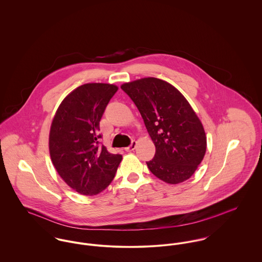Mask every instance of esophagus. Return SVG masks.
I'll return each mask as SVG.
<instances>
[{
	"instance_id": "obj_1",
	"label": "esophagus",
	"mask_w": 262,
	"mask_h": 262,
	"mask_svg": "<svg viewBox=\"0 0 262 262\" xmlns=\"http://www.w3.org/2000/svg\"><path fill=\"white\" fill-rule=\"evenodd\" d=\"M136 146H137V142H136L135 140H133V141H132V143H131L128 147H126L125 150H126V151H128V152H131V151H133V150L136 148Z\"/></svg>"
}]
</instances>
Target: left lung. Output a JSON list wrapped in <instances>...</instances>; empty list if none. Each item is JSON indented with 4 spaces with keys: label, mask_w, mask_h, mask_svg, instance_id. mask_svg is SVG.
<instances>
[{
    "label": "left lung",
    "mask_w": 262,
    "mask_h": 262,
    "mask_svg": "<svg viewBox=\"0 0 262 262\" xmlns=\"http://www.w3.org/2000/svg\"><path fill=\"white\" fill-rule=\"evenodd\" d=\"M121 89L136 105L155 145L153 159L146 162L150 171L169 185L188 180L206 154L207 136L187 99L156 77L125 82Z\"/></svg>",
    "instance_id": "8db88e82"
}]
</instances>
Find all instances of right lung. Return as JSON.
I'll return each mask as SVG.
<instances>
[{
	"label": "right lung",
	"instance_id": "obj_1",
	"mask_svg": "<svg viewBox=\"0 0 262 262\" xmlns=\"http://www.w3.org/2000/svg\"><path fill=\"white\" fill-rule=\"evenodd\" d=\"M118 86L84 83L57 108L49 132L51 161L66 184L80 194L95 195L112 183L122 155L98 145L100 121Z\"/></svg>",
	"mask_w": 262,
	"mask_h": 262
}]
</instances>
